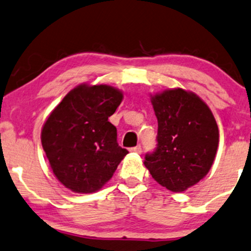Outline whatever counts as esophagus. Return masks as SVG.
<instances>
[{
  "instance_id": "esophagus-1",
  "label": "esophagus",
  "mask_w": 251,
  "mask_h": 251,
  "mask_svg": "<svg viewBox=\"0 0 251 251\" xmlns=\"http://www.w3.org/2000/svg\"><path fill=\"white\" fill-rule=\"evenodd\" d=\"M129 151L131 152H134V153H141L142 149H141V146H136V147H133V148L129 149Z\"/></svg>"
}]
</instances>
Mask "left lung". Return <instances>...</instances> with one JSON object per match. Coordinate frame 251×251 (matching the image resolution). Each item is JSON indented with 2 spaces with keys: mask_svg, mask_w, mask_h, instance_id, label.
<instances>
[{
  "mask_svg": "<svg viewBox=\"0 0 251 251\" xmlns=\"http://www.w3.org/2000/svg\"><path fill=\"white\" fill-rule=\"evenodd\" d=\"M158 122L157 148L146 156L152 178L175 193L185 192L208 175L219 131L211 110L195 93L182 88L150 95Z\"/></svg>",
  "mask_w": 251,
  "mask_h": 251,
  "instance_id": "1",
  "label": "left lung"
}]
</instances>
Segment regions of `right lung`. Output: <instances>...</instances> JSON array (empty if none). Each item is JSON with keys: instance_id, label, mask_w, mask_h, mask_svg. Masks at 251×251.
<instances>
[{"instance_id": "add662e5", "label": "right lung", "mask_w": 251, "mask_h": 251, "mask_svg": "<svg viewBox=\"0 0 251 251\" xmlns=\"http://www.w3.org/2000/svg\"><path fill=\"white\" fill-rule=\"evenodd\" d=\"M123 98V92L112 86L81 83L43 124L41 143L50 169L72 192H98L128 153L118 146L117 128L108 120Z\"/></svg>"}]
</instances>
